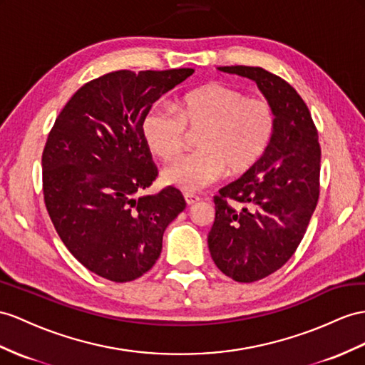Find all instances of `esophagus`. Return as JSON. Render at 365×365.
<instances>
[{
    "label": "esophagus",
    "mask_w": 365,
    "mask_h": 365,
    "mask_svg": "<svg viewBox=\"0 0 365 365\" xmlns=\"http://www.w3.org/2000/svg\"><path fill=\"white\" fill-rule=\"evenodd\" d=\"M183 197H185V202L188 203V205H194V203H197L200 200L199 195H195L192 192H185Z\"/></svg>",
    "instance_id": "34e87169"
}]
</instances>
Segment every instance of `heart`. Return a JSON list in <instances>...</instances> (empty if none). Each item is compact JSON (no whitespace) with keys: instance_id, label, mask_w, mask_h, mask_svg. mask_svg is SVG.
Instances as JSON below:
<instances>
[{"instance_id":"obj_1","label":"heart","mask_w":365,"mask_h":365,"mask_svg":"<svg viewBox=\"0 0 365 365\" xmlns=\"http://www.w3.org/2000/svg\"><path fill=\"white\" fill-rule=\"evenodd\" d=\"M277 115L272 101L239 89L210 85L191 91L173 106L154 105L142 120L146 146L162 160L182 153L190 133L199 149L168 165L162 179L183 191H200L223 173L253 168L272 145Z\"/></svg>"}]
</instances>
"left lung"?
<instances>
[{
  "label": "left lung",
  "instance_id": "1",
  "mask_svg": "<svg viewBox=\"0 0 365 365\" xmlns=\"http://www.w3.org/2000/svg\"><path fill=\"white\" fill-rule=\"evenodd\" d=\"M256 81L277 115L268 151L214 195L210 253L236 282H255L287 264L305 235L319 199L321 146L305 101L285 80L262 68L222 66Z\"/></svg>",
  "mask_w": 365,
  "mask_h": 365
}]
</instances>
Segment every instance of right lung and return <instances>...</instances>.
Returning <instances> with one entry per match:
<instances>
[{
    "mask_svg": "<svg viewBox=\"0 0 365 365\" xmlns=\"http://www.w3.org/2000/svg\"><path fill=\"white\" fill-rule=\"evenodd\" d=\"M192 72L115 71L91 80L48 135L41 157L46 210L71 255L112 282H129L153 268L166 227L186 207L173 186L138 194L158 174L142 120Z\"/></svg>",
    "mask_w": 365,
    "mask_h": 365,
    "instance_id": "obj_1",
    "label": "right lung"
}]
</instances>
